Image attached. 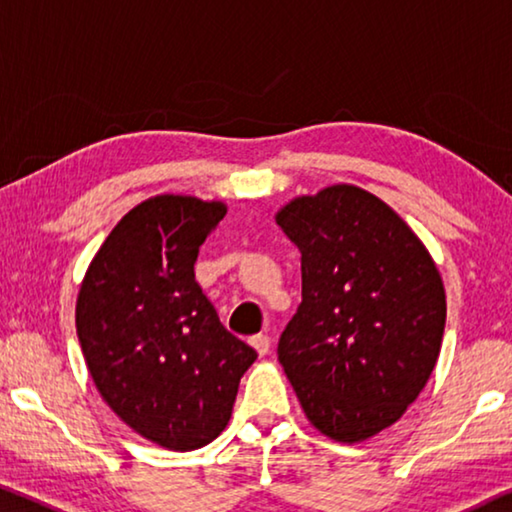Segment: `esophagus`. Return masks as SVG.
<instances>
[{
  "instance_id": "esophagus-1",
  "label": "esophagus",
  "mask_w": 512,
  "mask_h": 512,
  "mask_svg": "<svg viewBox=\"0 0 512 512\" xmlns=\"http://www.w3.org/2000/svg\"><path fill=\"white\" fill-rule=\"evenodd\" d=\"M251 348H254L258 355L265 357L267 352H270V338H267L265 334H258V336H251Z\"/></svg>"
}]
</instances>
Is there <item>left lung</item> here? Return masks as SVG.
Masks as SVG:
<instances>
[{"mask_svg":"<svg viewBox=\"0 0 512 512\" xmlns=\"http://www.w3.org/2000/svg\"><path fill=\"white\" fill-rule=\"evenodd\" d=\"M274 219L302 254V304L279 338L283 373L322 435L364 442L435 371L442 277L405 219L357 185L297 196Z\"/></svg>","mask_w":512,"mask_h":512,"instance_id":"8db88e82","label":"left lung"}]
</instances>
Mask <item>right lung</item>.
<instances>
[{
    "instance_id": "add662e5",
    "label": "right lung",
    "mask_w": 512,
    "mask_h": 512,
    "mask_svg": "<svg viewBox=\"0 0 512 512\" xmlns=\"http://www.w3.org/2000/svg\"><path fill=\"white\" fill-rule=\"evenodd\" d=\"M222 201L157 194L102 242L75 306L86 368L114 414L169 451H194L229 426L256 350L224 329L194 279Z\"/></svg>"
}]
</instances>
